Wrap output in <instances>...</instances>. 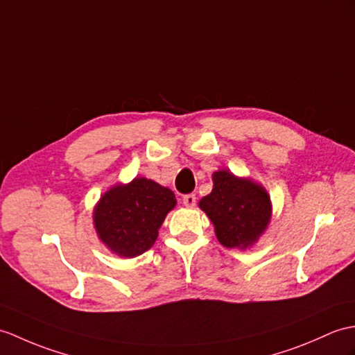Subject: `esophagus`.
Returning <instances> with one entry per match:
<instances>
[{
	"label": "esophagus",
	"mask_w": 355,
	"mask_h": 355,
	"mask_svg": "<svg viewBox=\"0 0 355 355\" xmlns=\"http://www.w3.org/2000/svg\"><path fill=\"white\" fill-rule=\"evenodd\" d=\"M183 204L186 205V207H193V205L196 204V196L193 193H189V195L183 196Z\"/></svg>",
	"instance_id": "obj_1"
}]
</instances>
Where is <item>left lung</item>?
<instances>
[{
  "label": "left lung",
  "mask_w": 355,
  "mask_h": 355,
  "mask_svg": "<svg viewBox=\"0 0 355 355\" xmlns=\"http://www.w3.org/2000/svg\"><path fill=\"white\" fill-rule=\"evenodd\" d=\"M211 192L198 202L225 248L248 250L269 227L272 202L268 191L250 177L219 169L211 175Z\"/></svg>",
  "instance_id": "obj_1"
}]
</instances>
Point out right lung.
<instances>
[{
    "label": "right lung",
    "instance_id": "1",
    "mask_svg": "<svg viewBox=\"0 0 355 355\" xmlns=\"http://www.w3.org/2000/svg\"><path fill=\"white\" fill-rule=\"evenodd\" d=\"M175 205L174 192L150 178L116 183L94 207L96 236L119 257H137L157 241L159 228Z\"/></svg>",
    "mask_w": 355,
    "mask_h": 355
}]
</instances>
